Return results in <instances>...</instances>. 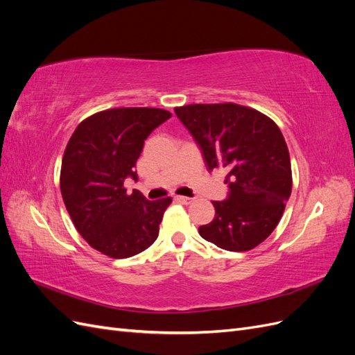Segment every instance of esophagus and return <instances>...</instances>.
I'll list each match as a JSON object with an SVG mask.
<instances>
[{
    "label": "esophagus",
    "instance_id": "1",
    "mask_svg": "<svg viewBox=\"0 0 355 355\" xmlns=\"http://www.w3.org/2000/svg\"><path fill=\"white\" fill-rule=\"evenodd\" d=\"M176 200H178L179 202H184V204H191L192 201H194V198L184 197V196H176Z\"/></svg>",
    "mask_w": 355,
    "mask_h": 355
}]
</instances>
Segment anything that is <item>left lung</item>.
Here are the masks:
<instances>
[{"label":"left lung","mask_w":355,"mask_h":355,"mask_svg":"<svg viewBox=\"0 0 355 355\" xmlns=\"http://www.w3.org/2000/svg\"><path fill=\"white\" fill-rule=\"evenodd\" d=\"M175 112L201 148L207 170L228 171V198L213 201L214 219L198 232L230 252H247L270 237L292 194L284 137L270 116L237 103H194Z\"/></svg>","instance_id":"obj_1"}]
</instances>
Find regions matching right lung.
Returning <instances> with one entry per match:
<instances>
[{
	"label": "right lung",
	"mask_w": 355,
	"mask_h": 355,
	"mask_svg": "<svg viewBox=\"0 0 355 355\" xmlns=\"http://www.w3.org/2000/svg\"><path fill=\"white\" fill-rule=\"evenodd\" d=\"M171 116L159 108H112L75 128L60 168L63 202L81 237L93 249L124 259L146 250L159 231L171 198L146 200L124 180H137L136 161L145 139Z\"/></svg>",
	"instance_id": "1"
}]
</instances>
